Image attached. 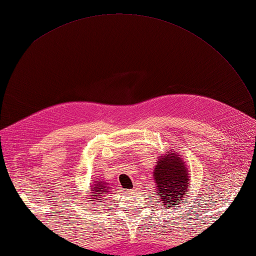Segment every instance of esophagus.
<instances>
[{
	"label": "esophagus",
	"instance_id": "1",
	"mask_svg": "<svg viewBox=\"0 0 256 256\" xmlns=\"http://www.w3.org/2000/svg\"><path fill=\"white\" fill-rule=\"evenodd\" d=\"M138 189H140L138 187H135V188H134V190H131V192H136Z\"/></svg>",
	"mask_w": 256,
	"mask_h": 256
}]
</instances>
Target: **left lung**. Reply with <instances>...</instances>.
<instances>
[{"instance_id":"left-lung-1","label":"left lung","mask_w":256,"mask_h":256,"mask_svg":"<svg viewBox=\"0 0 256 256\" xmlns=\"http://www.w3.org/2000/svg\"><path fill=\"white\" fill-rule=\"evenodd\" d=\"M189 174L184 167V162L172 152V154L160 157L153 176L160 204L166 208L177 206L179 201L184 204V194L189 192L187 189L190 180Z\"/></svg>"}]
</instances>
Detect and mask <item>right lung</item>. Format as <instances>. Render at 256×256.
<instances>
[{
  "mask_svg": "<svg viewBox=\"0 0 256 256\" xmlns=\"http://www.w3.org/2000/svg\"><path fill=\"white\" fill-rule=\"evenodd\" d=\"M108 184L103 182H100V180H96L94 184H92L91 187V197L88 198V199H94V200H89L90 202H94V201H96V200H100L97 197L99 196H102V194H106L108 192V190H110V187L106 186Z\"/></svg>",
  "mask_w": 256,
  "mask_h": 256,
  "instance_id": "right-lung-1",
  "label": "right lung"
}]
</instances>
